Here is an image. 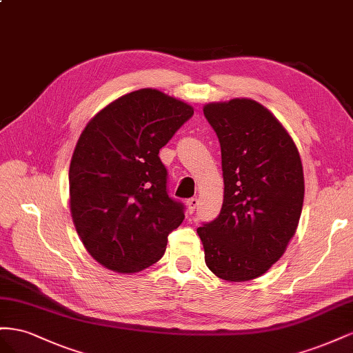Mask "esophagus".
<instances>
[{
    "mask_svg": "<svg viewBox=\"0 0 353 353\" xmlns=\"http://www.w3.org/2000/svg\"><path fill=\"white\" fill-rule=\"evenodd\" d=\"M198 204H199V199H198L196 196H194V198H189V199H188V211H189L190 214H192L194 211L196 210Z\"/></svg>",
    "mask_w": 353,
    "mask_h": 353,
    "instance_id": "1",
    "label": "esophagus"
}]
</instances>
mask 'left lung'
<instances>
[{"label": "left lung", "instance_id": "obj_1", "mask_svg": "<svg viewBox=\"0 0 353 353\" xmlns=\"http://www.w3.org/2000/svg\"><path fill=\"white\" fill-rule=\"evenodd\" d=\"M221 149L225 196L219 216L196 232L205 263L225 281L254 279L284 254L305 198L293 139L260 103L234 99L204 106Z\"/></svg>", "mask_w": 353, "mask_h": 353}]
</instances>
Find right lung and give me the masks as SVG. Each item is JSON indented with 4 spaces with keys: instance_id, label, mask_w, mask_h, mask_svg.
Instances as JSON below:
<instances>
[{
    "instance_id": "add662e5",
    "label": "right lung",
    "mask_w": 353,
    "mask_h": 353,
    "mask_svg": "<svg viewBox=\"0 0 353 353\" xmlns=\"http://www.w3.org/2000/svg\"><path fill=\"white\" fill-rule=\"evenodd\" d=\"M192 115V106L142 88L100 110L79 136L69 168L70 213L100 265L133 274L164 256L185 205L168 195L158 154Z\"/></svg>"
}]
</instances>
